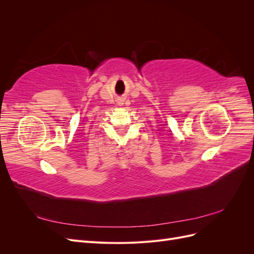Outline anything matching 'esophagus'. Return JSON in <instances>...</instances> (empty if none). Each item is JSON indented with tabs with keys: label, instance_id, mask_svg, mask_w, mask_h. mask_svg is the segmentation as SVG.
<instances>
[{
	"label": "esophagus",
	"instance_id": "1",
	"mask_svg": "<svg viewBox=\"0 0 254 254\" xmlns=\"http://www.w3.org/2000/svg\"><path fill=\"white\" fill-rule=\"evenodd\" d=\"M120 102H124V99H123V98H120Z\"/></svg>",
	"mask_w": 254,
	"mask_h": 254
}]
</instances>
